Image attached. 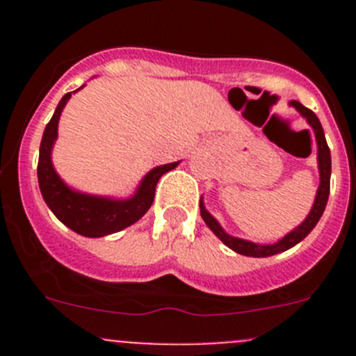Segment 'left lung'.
Returning a JSON list of instances; mask_svg holds the SVG:
<instances>
[{
  "label": "left lung",
  "instance_id": "1",
  "mask_svg": "<svg viewBox=\"0 0 356 356\" xmlns=\"http://www.w3.org/2000/svg\"><path fill=\"white\" fill-rule=\"evenodd\" d=\"M289 106H293V108L308 122V125L314 129L315 141H317V163H318V175H321V182H318L317 195H315L314 204H312V210L308 211L307 218H305L298 227H294L293 231H289L288 234L282 236V238L277 239L275 243L260 245V243L248 241V239H241V238H236V236L227 234V232L224 231V227L218 224L217 218L207 210V207H204L203 203V198L200 200V211L204 224L210 227V231L213 232V234L217 236L225 246L231 248V250L236 251V253L245 254V257H254V258L272 257V254L282 253V251L296 246L298 243L303 241V239L314 231V227L317 225V222L321 220L322 213H324L325 204H327L329 188H331V152H329L327 141H325L324 129H322L321 120L317 118V115H315L312 110H308L307 106L301 105L300 102L293 99V102H289Z\"/></svg>",
  "mask_w": 356,
  "mask_h": 356
}]
</instances>
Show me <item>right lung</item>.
<instances>
[{"instance_id":"add662e5","label":"right lung","mask_w":356,"mask_h":356,"mask_svg":"<svg viewBox=\"0 0 356 356\" xmlns=\"http://www.w3.org/2000/svg\"><path fill=\"white\" fill-rule=\"evenodd\" d=\"M82 88L84 86H81L79 89ZM79 89L67 92L60 99L51 120L46 125L41 146H39L38 181L42 200L46 201L49 210L55 213V217L62 224H65L68 229H72L77 234L86 236V238H103V236L113 234V232L136 224L152 207L153 200H155L156 182L160 181L161 175L177 167L181 161L152 168L141 179L134 195H131L129 198L88 195V193L70 188L53 167L51 152L56 138H58L60 115H62L70 96L77 92Z\"/></svg>"}]
</instances>
